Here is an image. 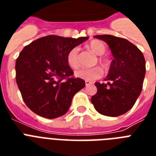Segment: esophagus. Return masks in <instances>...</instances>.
Here are the masks:
<instances>
[{"instance_id": "esophagus-1", "label": "esophagus", "mask_w": 156, "mask_h": 156, "mask_svg": "<svg viewBox=\"0 0 156 156\" xmlns=\"http://www.w3.org/2000/svg\"><path fill=\"white\" fill-rule=\"evenodd\" d=\"M92 83H93L92 82H90V81H88V80H86V81H85L86 86H90V85H91Z\"/></svg>"}]
</instances>
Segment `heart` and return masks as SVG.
Masks as SVG:
<instances>
[{
	"label": "heart",
	"instance_id": "heart-1",
	"mask_svg": "<svg viewBox=\"0 0 156 156\" xmlns=\"http://www.w3.org/2000/svg\"><path fill=\"white\" fill-rule=\"evenodd\" d=\"M88 47L95 54L98 56H101L106 51V46L104 45V43L100 40H92L89 44ZM66 61L68 66L71 69H77L78 67V48H73L72 49L69 51L67 56H66ZM100 63L102 66H105L107 65V61L105 59L100 58L99 59ZM102 69L99 66H95L93 68L85 69L82 68L75 71V76L77 78H82L84 80L94 81L95 79L100 78L102 75Z\"/></svg>",
	"mask_w": 156,
	"mask_h": 156
}]
</instances>
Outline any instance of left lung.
<instances>
[{
  "mask_svg": "<svg viewBox=\"0 0 156 156\" xmlns=\"http://www.w3.org/2000/svg\"><path fill=\"white\" fill-rule=\"evenodd\" d=\"M108 44L114 59L104 79L107 83L96 82L97 93L91 103L99 113L118 116L132 108L140 95L146 73L143 52L123 38L111 35L94 36Z\"/></svg>",
  "mask_w": 156,
  "mask_h": 156,
  "instance_id": "8db88e82",
  "label": "left lung"
}]
</instances>
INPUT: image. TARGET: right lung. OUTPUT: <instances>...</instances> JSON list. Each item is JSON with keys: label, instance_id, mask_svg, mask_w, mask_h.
<instances>
[{"label": "right lung", "instance_id": "obj_1", "mask_svg": "<svg viewBox=\"0 0 156 156\" xmlns=\"http://www.w3.org/2000/svg\"><path fill=\"white\" fill-rule=\"evenodd\" d=\"M88 37L48 35L24 47L16 60V82L23 101L37 115L53 119L69 108L85 81L73 78L66 56Z\"/></svg>", "mask_w": 156, "mask_h": 156}]
</instances>
